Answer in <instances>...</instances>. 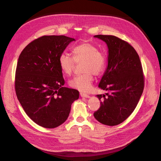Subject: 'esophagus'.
<instances>
[{"instance_id":"esophagus-1","label":"esophagus","mask_w":161,"mask_h":161,"mask_svg":"<svg viewBox=\"0 0 161 161\" xmlns=\"http://www.w3.org/2000/svg\"><path fill=\"white\" fill-rule=\"evenodd\" d=\"M80 95L82 97H85V98H89L90 97V96L89 95H86V94L84 93V92H80Z\"/></svg>"}]
</instances>
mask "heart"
<instances>
[{
	"instance_id": "obj_1",
	"label": "heart",
	"mask_w": 161,
	"mask_h": 161,
	"mask_svg": "<svg viewBox=\"0 0 161 161\" xmlns=\"http://www.w3.org/2000/svg\"><path fill=\"white\" fill-rule=\"evenodd\" d=\"M73 58L68 53H62L58 62L62 72L65 75L70 76L75 70L76 62H83L82 65V75L76 76L69 81L73 89L82 92H88L92 87L93 74L99 75L103 72L106 65V58L99 52L98 47L89 42H83L76 46L72 50Z\"/></svg>"
}]
</instances>
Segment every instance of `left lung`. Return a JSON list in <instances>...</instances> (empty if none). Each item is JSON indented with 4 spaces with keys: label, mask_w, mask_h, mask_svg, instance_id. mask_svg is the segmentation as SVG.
Instances as JSON below:
<instances>
[{
    "label": "left lung",
    "mask_w": 161,
    "mask_h": 161,
    "mask_svg": "<svg viewBox=\"0 0 161 161\" xmlns=\"http://www.w3.org/2000/svg\"><path fill=\"white\" fill-rule=\"evenodd\" d=\"M108 48V66L99 84L105 95H97L101 106L95 118L107 125L122 123L131 114L142 94L144 85L139 56L128 42L114 36L97 35Z\"/></svg>",
    "instance_id": "left-lung-1"
}]
</instances>
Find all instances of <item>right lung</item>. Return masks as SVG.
Masks as SVG:
<instances>
[{
	"label": "right lung",
	"mask_w": 161,
	"mask_h": 161,
	"mask_svg": "<svg viewBox=\"0 0 161 161\" xmlns=\"http://www.w3.org/2000/svg\"><path fill=\"white\" fill-rule=\"evenodd\" d=\"M74 38L44 36L33 40L19 57L15 91L22 108L37 125L54 128L69 115L79 92L64 87L58 59Z\"/></svg>",
	"instance_id": "1"
}]
</instances>
